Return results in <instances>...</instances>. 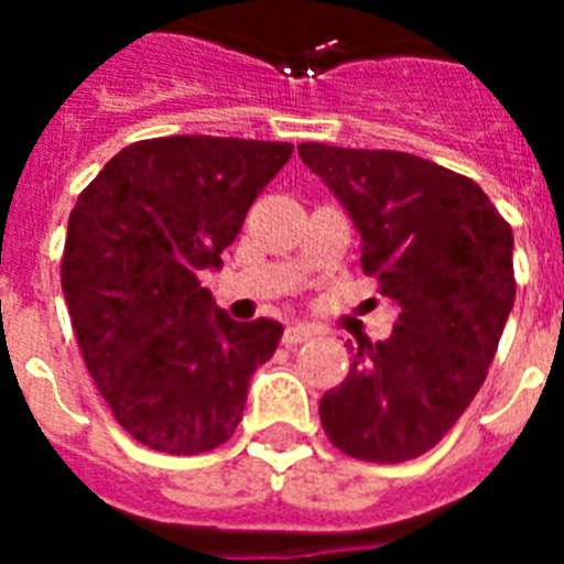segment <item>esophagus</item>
I'll return each mask as SVG.
<instances>
[{"label": "esophagus", "instance_id": "1", "mask_svg": "<svg viewBox=\"0 0 564 564\" xmlns=\"http://www.w3.org/2000/svg\"><path fill=\"white\" fill-rule=\"evenodd\" d=\"M313 336H316V327L290 325V327H286V334H283V343H286V345H301V343H307V339H313Z\"/></svg>", "mask_w": 564, "mask_h": 564}]
</instances>
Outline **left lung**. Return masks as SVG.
<instances>
[{"label":"left lung","instance_id":"8db88e82","mask_svg":"<svg viewBox=\"0 0 564 564\" xmlns=\"http://www.w3.org/2000/svg\"><path fill=\"white\" fill-rule=\"evenodd\" d=\"M351 213L362 272L398 304L386 343L360 339L318 415L343 454L394 465L427 454L468 410L516 304L512 228L471 178L406 152L301 143Z\"/></svg>","mask_w":564,"mask_h":564}]
</instances>
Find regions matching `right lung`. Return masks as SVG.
Masks as SVG:
<instances>
[{
  "mask_svg": "<svg viewBox=\"0 0 564 564\" xmlns=\"http://www.w3.org/2000/svg\"><path fill=\"white\" fill-rule=\"evenodd\" d=\"M290 143L154 137L126 145L69 213L61 286L87 371L128 436L193 456L237 430L272 318L234 322L202 286Z\"/></svg>",
  "mask_w": 564,
  "mask_h": 564,
  "instance_id": "obj_1",
  "label": "right lung"
}]
</instances>
